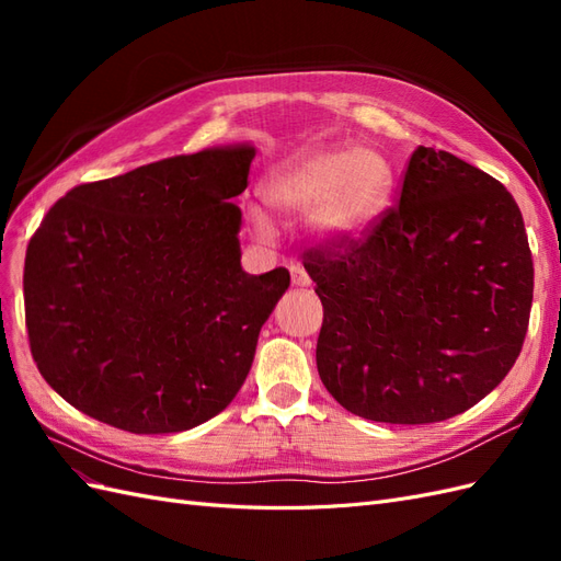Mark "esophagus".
<instances>
[{
    "label": "esophagus",
    "instance_id": "obj_1",
    "mask_svg": "<svg viewBox=\"0 0 561 561\" xmlns=\"http://www.w3.org/2000/svg\"><path fill=\"white\" fill-rule=\"evenodd\" d=\"M290 276H293V285H295V287H309V285H311L309 274H307V271H304V266H299V264L290 266Z\"/></svg>",
    "mask_w": 561,
    "mask_h": 561
}]
</instances>
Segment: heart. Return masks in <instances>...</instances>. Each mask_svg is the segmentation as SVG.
I'll list each match as a JSON object with an SVG mask.
<instances>
[{"label":"heart","mask_w":561,"mask_h":561,"mask_svg":"<svg viewBox=\"0 0 561 561\" xmlns=\"http://www.w3.org/2000/svg\"><path fill=\"white\" fill-rule=\"evenodd\" d=\"M393 173L375 149L360 145H311L276 163L262 182L266 208L283 219L309 215L318 243L346 245L379 222ZM254 229L271 233L268 219L254 210Z\"/></svg>","instance_id":"obj_1"}]
</instances>
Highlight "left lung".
Wrapping results in <instances>:
<instances>
[{
  "instance_id": "8db88e82",
  "label": "left lung",
  "mask_w": 561,
  "mask_h": 561,
  "mask_svg": "<svg viewBox=\"0 0 561 561\" xmlns=\"http://www.w3.org/2000/svg\"><path fill=\"white\" fill-rule=\"evenodd\" d=\"M322 301L320 381L355 416L435 423L513 369L529 328L534 262L505 186L416 147L396 208L363 241L304 252Z\"/></svg>"
}]
</instances>
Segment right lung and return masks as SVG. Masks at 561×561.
<instances>
[{
	"instance_id": "1",
	"label": "right lung",
	"mask_w": 561,
	"mask_h": 561,
	"mask_svg": "<svg viewBox=\"0 0 561 561\" xmlns=\"http://www.w3.org/2000/svg\"><path fill=\"white\" fill-rule=\"evenodd\" d=\"M252 145L210 147L79 184L25 254V325L42 377L79 412L180 433L239 393L290 285L241 266Z\"/></svg>"
}]
</instances>
